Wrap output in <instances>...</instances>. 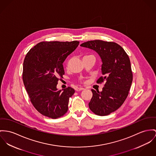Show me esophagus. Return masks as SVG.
Returning a JSON list of instances; mask_svg holds the SVG:
<instances>
[{
    "instance_id": "obj_1",
    "label": "esophagus",
    "mask_w": 156,
    "mask_h": 156,
    "mask_svg": "<svg viewBox=\"0 0 156 156\" xmlns=\"http://www.w3.org/2000/svg\"><path fill=\"white\" fill-rule=\"evenodd\" d=\"M75 90H76V91H81V90H84V88H83V87H78V88H76Z\"/></svg>"
}]
</instances>
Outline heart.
<instances>
[{
	"label": "heart",
	"instance_id": "heart-1",
	"mask_svg": "<svg viewBox=\"0 0 156 156\" xmlns=\"http://www.w3.org/2000/svg\"><path fill=\"white\" fill-rule=\"evenodd\" d=\"M93 56V55H87V56Z\"/></svg>",
	"mask_w": 156,
	"mask_h": 156
}]
</instances>
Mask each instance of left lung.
<instances>
[{
  "label": "left lung",
  "instance_id": "8db88e82",
  "mask_svg": "<svg viewBox=\"0 0 156 156\" xmlns=\"http://www.w3.org/2000/svg\"><path fill=\"white\" fill-rule=\"evenodd\" d=\"M82 47L95 50L101 60V72L97 83H105L102 91L92 89L90 109L97 115L106 116L118 109L129 94L132 75L129 56L120 45L100 40L83 43Z\"/></svg>",
  "mask_w": 156,
  "mask_h": 156
}]
</instances>
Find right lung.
I'll use <instances>...</instances> for the list:
<instances>
[{
    "label": "right lung",
    "mask_w": 156,
    "mask_h": 156,
    "mask_svg": "<svg viewBox=\"0 0 156 156\" xmlns=\"http://www.w3.org/2000/svg\"><path fill=\"white\" fill-rule=\"evenodd\" d=\"M78 41H42L27 53L23 80L30 101L41 115L51 119L63 116L69 98L75 93L68 87L58 90V81L65 74L63 63L79 44Z\"/></svg>",
    "instance_id": "right-lung-1"
}]
</instances>
